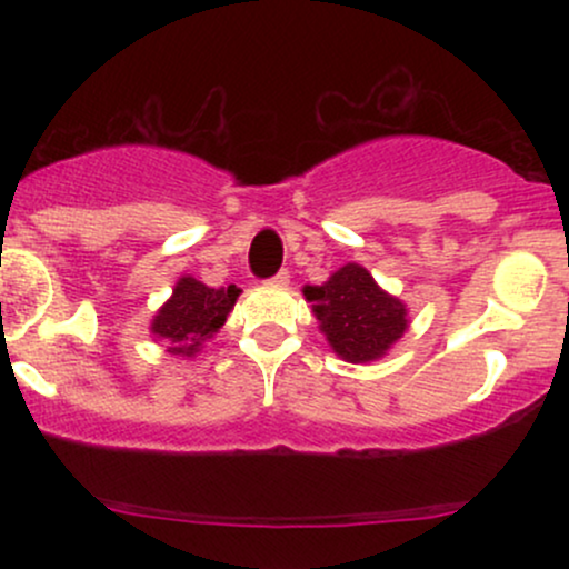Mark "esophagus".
Returning <instances> with one entry per match:
<instances>
[{
    "mask_svg": "<svg viewBox=\"0 0 569 569\" xmlns=\"http://www.w3.org/2000/svg\"><path fill=\"white\" fill-rule=\"evenodd\" d=\"M289 280H291V276H289V270H280L276 278H270L267 280V283L270 286H289Z\"/></svg>",
    "mask_w": 569,
    "mask_h": 569,
    "instance_id": "1",
    "label": "esophagus"
}]
</instances>
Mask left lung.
Instances as JSON below:
<instances>
[{"label":"left lung","mask_w":569,"mask_h":569,"mask_svg":"<svg viewBox=\"0 0 569 569\" xmlns=\"http://www.w3.org/2000/svg\"><path fill=\"white\" fill-rule=\"evenodd\" d=\"M302 293L312 302L326 342L342 361H380L409 329L407 305L356 262L339 267L321 286H305Z\"/></svg>","instance_id":"left-lung-1"}]
</instances>
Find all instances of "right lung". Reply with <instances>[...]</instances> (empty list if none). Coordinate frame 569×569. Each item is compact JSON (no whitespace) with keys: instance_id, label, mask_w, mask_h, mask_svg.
<instances>
[{"instance_id":"1","label":"right lung","mask_w":569,"mask_h":569,"mask_svg":"<svg viewBox=\"0 0 569 569\" xmlns=\"http://www.w3.org/2000/svg\"><path fill=\"white\" fill-rule=\"evenodd\" d=\"M238 286L211 289L192 276L176 280L173 293L162 302L149 323L154 342H166L168 356L194 358L217 331L238 302Z\"/></svg>"}]
</instances>
